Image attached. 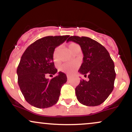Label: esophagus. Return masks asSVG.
Returning a JSON list of instances; mask_svg holds the SVG:
<instances>
[{
    "mask_svg": "<svg viewBox=\"0 0 132 132\" xmlns=\"http://www.w3.org/2000/svg\"><path fill=\"white\" fill-rule=\"evenodd\" d=\"M71 76L70 75H67V78H68V79H70L71 78Z\"/></svg>",
    "mask_w": 132,
    "mask_h": 132,
    "instance_id": "obj_1",
    "label": "esophagus"
}]
</instances>
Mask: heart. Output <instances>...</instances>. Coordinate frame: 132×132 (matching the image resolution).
<instances>
[{
	"label": "heart",
	"instance_id": "b5f03b06",
	"mask_svg": "<svg viewBox=\"0 0 132 132\" xmlns=\"http://www.w3.org/2000/svg\"><path fill=\"white\" fill-rule=\"evenodd\" d=\"M78 46V45L77 44L72 43H70L69 45V49L71 51V52H72V50L76 48V47ZM59 47H57L55 49V50L54 51L53 53V59L55 61H57V52L59 51ZM78 66V64H76V63H72V64H69V63H64V64H62L60 66V69L61 71L66 72V73H71V72H73L75 70L76 68Z\"/></svg>",
	"mask_w": 132,
	"mask_h": 132
}]
</instances>
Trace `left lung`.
I'll return each mask as SVG.
<instances>
[{
	"label": "left lung",
	"mask_w": 132,
	"mask_h": 132,
	"mask_svg": "<svg viewBox=\"0 0 132 132\" xmlns=\"http://www.w3.org/2000/svg\"><path fill=\"white\" fill-rule=\"evenodd\" d=\"M69 41L81 46L84 57L78 71L89 78V81L81 80L76 87L77 99L84 105H99L113 89L116 74L113 60L105 47L90 38L72 36Z\"/></svg>",
	"instance_id": "8db88e82"
}]
</instances>
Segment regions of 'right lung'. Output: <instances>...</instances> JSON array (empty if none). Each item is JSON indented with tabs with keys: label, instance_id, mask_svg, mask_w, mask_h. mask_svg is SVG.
Returning a JSON list of instances; mask_svg holds the SVG:
<instances>
[{
	"label": "right lung",
	"instance_id": "add662e5",
	"mask_svg": "<svg viewBox=\"0 0 132 132\" xmlns=\"http://www.w3.org/2000/svg\"><path fill=\"white\" fill-rule=\"evenodd\" d=\"M69 37H43L31 44L22 54L16 70L18 83L22 94L30 105L45 109L54 105L58 101L61 88L67 81L66 75L59 72L50 80L45 76L57 72L53 62L54 49Z\"/></svg>",
	"mask_w": 132,
	"mask_h": 132
}]
</instances>
